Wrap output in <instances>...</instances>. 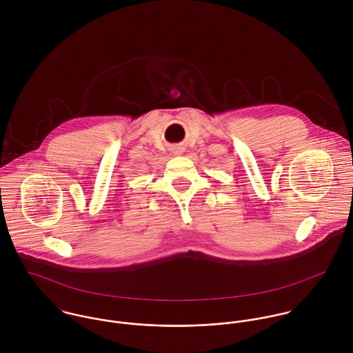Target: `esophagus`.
Segmentation results:
<instances>
[{"label":"esophagus","mask_w":353,"mask_h":353,"mask_svg":"<svg viewBox=\"0 0 353 353\" xmlns=\"http://www.w3.org/2000/svg\"><path fill=\"white\" fill-rule=\"evenodd\" d=\"M171 151H172L174 154L179 156V154H182V153H183V147H174Z\"/></svg>","instance_id":"esophagus-1"}]
</instances>
